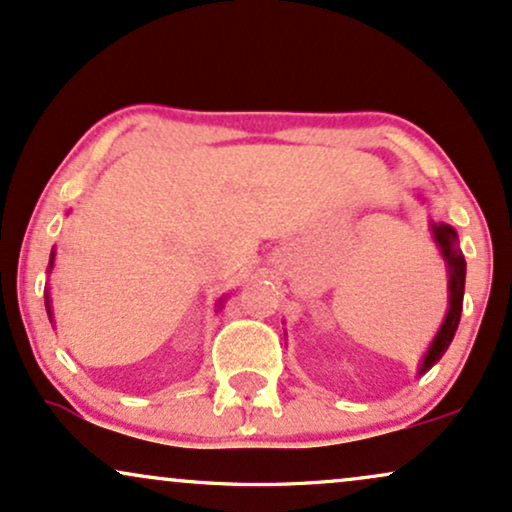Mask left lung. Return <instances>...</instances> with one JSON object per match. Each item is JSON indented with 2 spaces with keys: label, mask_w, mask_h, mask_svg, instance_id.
Masks as SVG:
<instances>
[{
  "label": "left lung",
  "mask_w": 512,
  "mask_h": 512,
  "mask_svg": "<svg viewBox=\"0 0 512 512\" xmlns=\"http://www.w3.org/2000/svg\"><path fill=\"white\" fill-rule=\"evenodd\" d=\"M431 237L441 251L443 261H446V270H448V311L446 318H443L441 328H438L436 338L431 340L429 350H426L422 364H419L417 374L422 376L426 371L434 366L438 359L446 354L450 347V342L455 338V330H458L460 323V314H462V297H465V256H462L460 244H458V232L453 227L446 225V222H431Z\"/></svg>",
  "instance_id": "obj_1"
}]
</instances>
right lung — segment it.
Wrapping results in <instances>:
<instances>
[{"mask_svg":"<svg viewBox=\"0 0 512 512\" xmlns=\"http://www.w3.org/2000/svg\"><path fill=\"white\" fill-rule=\"evenodd\" d=\"M54 268V249H52V254H50V270ZM45 309H47V316H50V321H52V302H50V294L45 292Z\"/></svg>","mask_w":512,"mask_h":512,"instance_id":"right-lung-1","label":"right lung"}]
</instances>
